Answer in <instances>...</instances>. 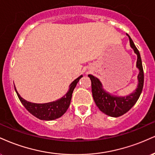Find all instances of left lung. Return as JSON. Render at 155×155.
<instances>
[{
    "label": "left lung",
    "mask_w": 155,
    "mask_h": 155,
    "mask_svg": "<svg viewBox=\"0 0 155 155\" xmlns=\"http://www.w3.org/2000/svg\"><path fill=\"white\" fill-rule=\"evenodd\" d=\"M127 35L129 37L130 47L133 48L134 52L137 54V58H138L136 62V67L139 69V74L138 75V84L136 90H134V92L130 95L126 96V97H117V96L110 95L103 89L102 84L100 80L91 74L88 75L91 80L92 97L95 101L96 106L106 115L113 117H120L128 111L138 100L143 87L144 76H143V66H142L141 58H140L139 51L135 46L130 35L128 34Z\"/></svg>",
    "instance_id": "left-lung-1"
}]
</instances>
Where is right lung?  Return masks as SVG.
I'll return each mask as SVG.
<instances>
[{"instance_id":"add662e5","label":"right lung","mask_w":155,"mask_h":155,"mask_svg":"<svg viewBox=\"0 0 155 155\" xmlns=\"http://www.w3.org/2000/svg\"><path fill=\"white\" fill-rule=\"evenodd\" d=\"M82 76V75H81L71 84L69 86L70 87L69 90L63 97L56 101L47 103V104H33V103L28 102L19 95L15 87V89L19 101L31 114L37 117L39 120L47 121L54 120L63 116L67 111L71 101L73 91L76 87V84Z\"/></svg>"}]
</instances>
